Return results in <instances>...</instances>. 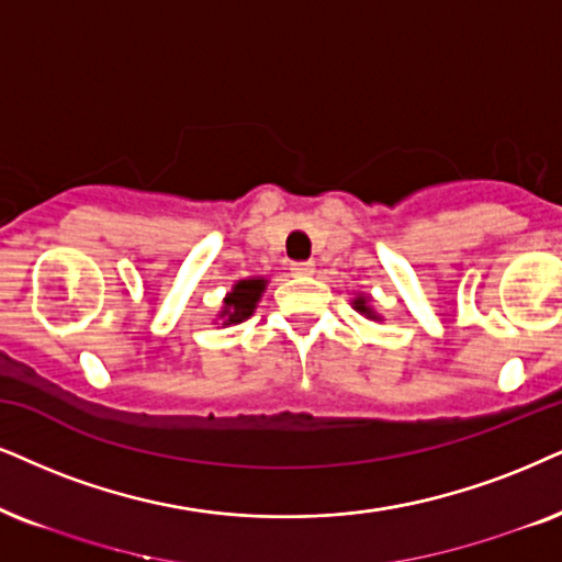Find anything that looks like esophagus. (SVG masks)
Masks as SVG:
<instances>
[{"label": "esophagus", "instance_id": "34e87169", "mask_svg": "<svg viewBox=\"0 0 562 562\" xmlns=\"http://www.w3.org/2000/svg\"><path fill=\"white\" fill-rule=\"evenodd\" d=\"M290 269H293L295 277H311L316 272V265H314V261H295V265Z\"/></svg>", "mask_w": 562, "mask_h": 562}]
</instances>
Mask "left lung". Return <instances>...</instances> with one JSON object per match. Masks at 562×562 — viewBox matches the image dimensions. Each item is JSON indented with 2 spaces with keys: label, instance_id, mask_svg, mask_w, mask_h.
I'll use <instances>...</instances> for the list:
<instances>
[{
  "label": "left lung",
  "instance_id": "left-lung-1",
  "mask_svg": "<svg viewBox=\"0 0 562 562\" xmlns=\"http://www.w3.org/2000/svg\"><path fill=\"white\" fill-rule=\"evenodd\" d=\"M352 308L358 311L360 316L371 318V322H381V314H375V308L371 305V295L355 293V297H352Z\"/></svg>",
  "mask_w": 562,
  "mask_h": 562
}]
</instances>
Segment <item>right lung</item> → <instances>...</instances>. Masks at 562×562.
I'll return each mask as SVG.
<instances>
[{
	"label": "right lung",
	"mask_w": 562,
	"mask_h": 562,
	"mask_svg": "<svg viewBox=\"0 0 562 562\" xmlns=\"http://www.w3.org/2000/svg\"><path fill=\"white\" fill-rule=\"evenodd\" d=\"M267 285V277H244V280L233 282V288L225 293L223 305L217 311V322L223 326L246 322L257 311V303L265 295Z\"/></svg>",
	"instance_id": "1"
}]
</instances>
